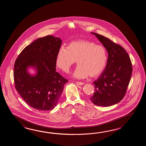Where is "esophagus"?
<instances>
[{
	"label": "esophagus",
	"instance_id": "34e87169",
	"mask_svg": "<svg viewBox=\"0 0 146 146\" xmlns=\"http://www.w3.org/2000/svg\"><path fill=\"white\" fill-rule=\"evenodd\" d=\"M76 84H77L78 85L81 86V85H84V82H78V81H76Z\"/></svg>",
	"mask_w": 146,
	"mask_h": 146
}]
</instances>
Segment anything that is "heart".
Segmentation results:
<instances>
[{
  "label": "heart",
  "mask_w": 146,
  "mask_h": 146,
  "mask_svg": "<svg viewBox=\"0 0 146 146\" xmlns=\"http://www.w3.org/2000/svg\"><path fill=\"white\" fill-rule=\"evenodd\" d=\"M74 77L83 79L99 76L106 68L108 60L105 47L86 40L73 41L66 47L59 48L56 56V66L63 72H68L76 62Z\"/></svg>",
  "instance_id": "b5f03b06"
}]
</instances>
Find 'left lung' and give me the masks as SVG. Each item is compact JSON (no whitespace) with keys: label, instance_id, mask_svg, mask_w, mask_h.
I'll return each instance as SVG.
<instances>
[{"label":"left lung","instance_id":"1","mask_svg":"<svg viewBox=\"0 0 146 146\" xmlns=\"http://www.w3.org/2000/svg\"><path fill=\"white\" fill-rule=\"evenodd\" d=\"M91 33L107 50L108 59L104 70L93 82L96 90L90 100L96 106H113L120 102L126 92L133 71L130 57L118 44L98 33Z\"/></svg>","mask_w":146,"mask_h":146}]
</instances>
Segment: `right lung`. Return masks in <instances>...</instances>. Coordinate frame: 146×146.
<instances>
[{"mask_svg": "<svg viewBox=\"0 0 146 146\" xmlns=\"http://www.w3.org/2000/svg\"><path fill=\"white\" fill-rule=\"evenodd\" d=\"M61 45L60 38L50 35L37 38L25 47L15 62L16 90L35 110H53L68 82L56 72V56ZM29 66L36 69V74L32 76L28 73Z\"/></svg>", "mask_w": 146, "mask_h": 146, "instance_id": "right-lung-1", "label": "right lung"}]
</instances>
